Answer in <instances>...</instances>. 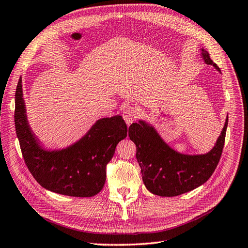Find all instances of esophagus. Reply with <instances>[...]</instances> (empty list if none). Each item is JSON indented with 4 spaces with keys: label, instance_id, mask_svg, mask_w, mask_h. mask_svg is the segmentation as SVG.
<instances>
[{
    "label": "esophagus",
    "instance_id": "34e87169",
    "mask_svg": "<svg viewBox=\"0 0 248 248\" xmlns=\"http://www.w3.org/2000/svg\"><path fill=\"white\" fill-rule=\"evenodd\" d=\"M138 116V113L136 110L133 109V108H128V109H125L123 113V117L124 119L125 124L130 125L134 120L137 118Z\"/></svg>",
    "mask_w": 248,
    "mask_h": 248
}]
</instances>
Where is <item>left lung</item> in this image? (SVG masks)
<instances>
[{"label": "left lung", "instance_id": "8db88e82", "mask_svg": "<svg viewBox=\"0 0 248 248\" xmlns=\"http://www.w3.org/2000/svg\"><path fill=\"white\" fill-rule=\"evenodd\" d=\"M207 65L220 71L219 67L201 49ZM228 117L215 147L206 154L185 155L178 153L162 140L157 131L143 120L129 128V136L136 144V158L141 169L145 187L152 194L174 197L193 190L205 183L217 168L224 147Z\"/></svg>", "mask_w": 248, "mask_h": 248}]
</instances>
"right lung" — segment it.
Here are the masks:
<instances>
[{"instance_id": "right-lung-1", "label": "right lung", "mask_w": 248, "mask_h": 248, "mask_svg": "<svg viewBox=\"0 0 248 248\" xmlns=\"http://www.w3.org/2000/svg\"><path fill=\"white\" fill-rule=\"evenodd\" d=\"M15 124L23 158L34 179L44 188L71 197H92L103 189L107 164L128 132L122 116L101 118L70 147L43 149L27 122L21 78L16 91Z\"/></svg>"}]
</instances>
